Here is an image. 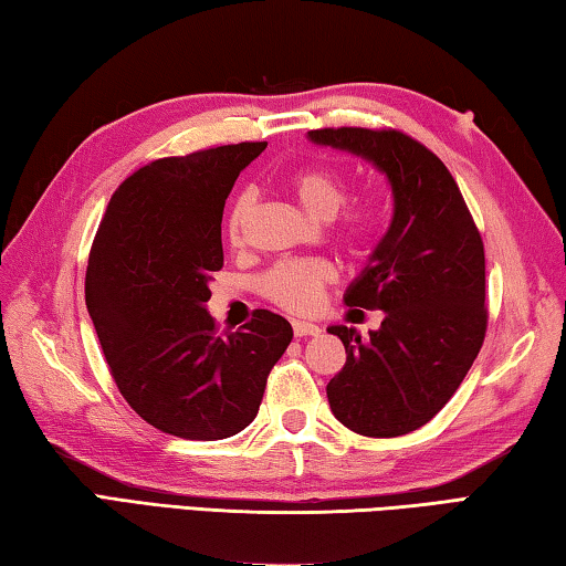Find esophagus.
Masks as SVG:
<instances>
[{"mask_svg":"<svg viewBox=\"0 0 566 566\" xmlns=\"http://www.w3.org/2000/svg\"><path fill=\"white\" fill-rule=\"evenodd\" d=\"M293 333H295V338H305V335H318L321 328L308 321H293Z\"/></svg>","mask_w":566,"mask_h":566,"instance_id":"obj_1","label":"esophagus"}]
</instances>
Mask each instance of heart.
Segmentation results:
<instances>
[{
	"label": "heart",
	"instance_id": "obj_1",
	"mask_svg": "<svg viewBox=\"0 0 566 566\" xmlns=\"http://www.w3.org/2000/svg\"><path fill=\"white\" fill-rule=\"evenodd\" d=\"M291 191L298 198V203L313 218L331 221L348 201V184L345 178L333 171V168H305L291 178ZM255 193L243 191L235 196V201L228 211L226 231L228 238L235 243L241 238L248 218L253 213ZM375 226H378V213L370 206H355L345 213L340 223V235L350 243H363L370 238ZM335 271L323 258H295V261L275 263L271 271L263 275V293L273 303L291 313H311L321 305V295L325 285L333 283Z\"/></svg>",
	"mask_w": 566,
	"mask_h": 566
}]
</instances>
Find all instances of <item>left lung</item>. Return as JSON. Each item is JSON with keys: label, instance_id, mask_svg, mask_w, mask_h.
<instances>
[{"label": "left lung", "instance_id": "8db88e82", "mask_svg": "<svg viewBox=\"0 0 566 566\" xmlns=\"http://www.w3.org/2000/svg\"><path fill=\"white\" fill-rule=\"evenodd\" d=\"M308 138L363 158L390 184L388 231L343 295L345 305L385 318L368 338L331 325L348 358L325 390L348 430L398 438L448 405L482 348V238L448 166L415 138L353 126L318 128Z\"/></svg>", "mask_w": 566, "mask_h": 566}]
</instances>
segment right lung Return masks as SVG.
<instances>
[{"label": "right lung", "mask_w": 566, "mask_h": 566, "mask_svg": "<svg viewBox=\"0 0 566 566\" xmlns=\"http://www.w3.org/2000/svg\"><path fill=\"white\" fill-rule=\"evenodd\" d=\"M265 142L158 158L116 188L86 268V311L118 392L156 430L223 440L255 420L268 373L293 340L255 311L218 335L206 303L223 268V206Z\"/></svg>", "instance_id": "add662e5"}]
</instances>
